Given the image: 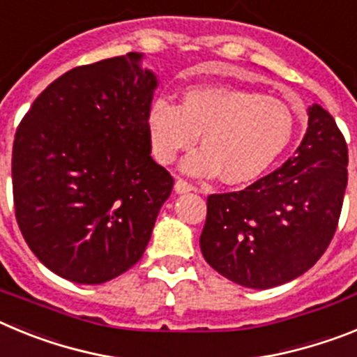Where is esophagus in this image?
<instances>
[{
  "mask_svg": "<svg viewBox=\"0 0 357 357\" xmlns=\"http://www.w3.org/2000/svg\"><path fill=\"white\" fill-rule=\"evenodd\" d=\"M197 185H193L191 182L184 181V178H176L175 182V191L176 193H189V191H197Z\"/></svg>",
  "mask_w": 357,
  "mask_h": 357,
  "instance_id": "esophagus-1",
  "label": "esophagus"
}]
</instances>
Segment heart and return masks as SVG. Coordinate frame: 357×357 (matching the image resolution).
<instances>
[{"instance_id": "heart-1", "label": "heart", "mask_w": 357, "mask_h": 357, "mask_svg": "<svg viewBox=\"0 0 357 357\" xmlns=\"http://www.w3.org/2000/svg\"><path fill=\"white\" fill-rule=\"evenodd\" d=\"M295 116L282 100L238 87H195L182 105L159 98L148 112V132L157 160L169 164L191 150L202 134L206 146L185 159L193 175L223 172L230 184L263 175L286 150Z\"/></svg>"}]
</instances>
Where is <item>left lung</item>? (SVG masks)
Masks as SVG:
<instances>
[{"instance_id":"left-lung-1","label":"left lung","mask_w":357,"mask_h":357,"mask_svg":"<svg viewBox=\"0 0 357 357\" xmlns=\"http://www.w3.org/2000/svg\"><path fill=\"white\" fill-rule=\"evenodd\" d=\"M347 162L342 130L326 109L313 105L291 159L241 191L207 197L200 236L207 263L236 284L255 289L307 272L338 227Z\"/></svg>"}]
</instances>
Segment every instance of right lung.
Instances as JSON below:
<instances>
[{"mask_svg":"<svg viewBox=\"0 0 357 357\" xmlns=\"http://www.w3.org/2000/svg\"><path fill=\"white\" fill-rule=\"evenodd\" d=\"M127 53L78 66L46 87L15 130V220L53 273L102 284L143 257L173 189L151 159L157 80Z\"/></svg>","mask_w":357,"mask_h":357,"instance_id":"add662e5","label":"right lung"}]
</instances>
